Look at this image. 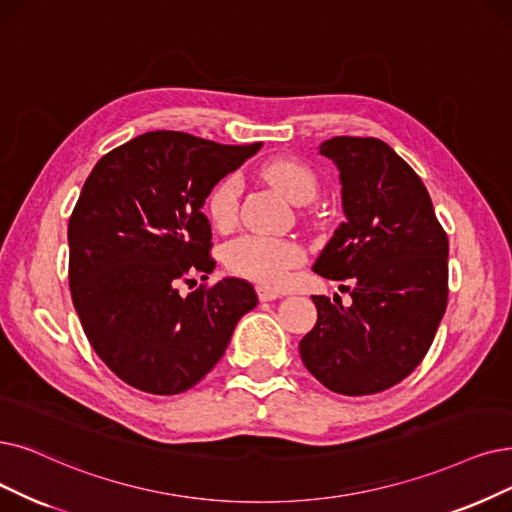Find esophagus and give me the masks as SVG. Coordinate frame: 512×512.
I'll return each instance as SVG.
<instances>
[{"label": "esophagus", "mask_w": 512, "mask_h": 512, "mask_svg": "<svg viewBox=\"0 0 512 512\" xmlns=\"http://www.w3.org/2000/svg\"><path fill=\"white\" fill-rule=\"evenodd\" d=\"M256 294H258L260 302H269V300H277V298H281V296H283L281 292H277V290H271V288H267V285H258V288H256Z\"/></svg>", "instance_id": "1"}]
</instances>
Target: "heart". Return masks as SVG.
Returning a JSON list of instances; mask_svg holds the SVG:
<instances>
[{
  "mask_svg": "<svg viewBox=\"0 0 512 512\" xmlns=\"http://www.w3.org/2000/svg\"><path fill=\"white\" fill-rule=\"evenodd\" d=\"M262 180H267L292 203H309L317 193V176L304 161L281 157L267 161L260 168ZM239 178L227 176L208 195V216L218 229H229L237 218L239 208ZM222 260L227 269L239 277L279 288L304 260L300 243L283 237L241 235L224 245Z\"/></svg>",
  "mask_w": 512,
  "mask_h": 512,
  "instance_id": "1",
  "label": "heart"
}]
</instances>
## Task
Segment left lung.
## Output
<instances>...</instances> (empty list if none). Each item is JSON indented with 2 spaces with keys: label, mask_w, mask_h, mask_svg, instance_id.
Here are the masks:
<instances>
[{
  "label": "left lung",
  "mask_w": 512,
  "mask_h": 512,
  "mask_svg": "<svg viewBox=\"0 0 512 512\" xmlns=\"http://www.w3.org/2000/svg\"><path fill=\"white\" fill-rule=\"evenodd\" d=\"M319 153L342 182L346 220L313 271L351 294V306L313 296L317 323L302 363L325 388L374 395L410 376L447 306V235L420 176L380 138L336 136Z\"/></svg>",
  "instance_id": "1"
}]
</instances>
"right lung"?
Segmentation results:
<instances>
[{"mask_svg":"<svg viewBox=\"0 0 512 512\" xmlns=\"http://www.w3.org/2000/svg\"><path fill=\"white\" fill-rule=\"evenodd\" d=\"M260 147L147 132L100 157L81 189L69 218L73 306L96 355L138 391H189L258 304L245 279L199 285L187 296L178 283L191 271H214L201 208Z\"/></svg>","mask_w":512,"mask_h":512,"instance_id":"add662e5","label":"right lung"}]
</instances>
